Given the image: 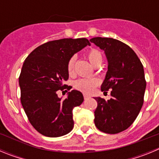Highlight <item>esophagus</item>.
Masks as SVG:
<instances>
[{
  "instance_id": "1",
  "label": "esophagus",
  "mask_w": 159,
  "mask_h": 159,
  "mask_svg": "<svg viewBox=\"0 0 159 159\" xmlns=\"http://www.w3.org/2000/svg\"><path fill=\"white\" fill-rule=\"evenodd\" d=\"M84 99H88V98H89V95H87V94H84Z\"/></svg>"
}]
</instances>
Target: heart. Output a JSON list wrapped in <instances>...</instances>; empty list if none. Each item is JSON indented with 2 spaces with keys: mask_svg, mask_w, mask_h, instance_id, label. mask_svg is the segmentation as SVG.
<instances>
[{
  "mask_svg": "<svg viewBox=\"0 0 159 159\" xmlns=\"http://www.w3.org/2000/svg\"><path fill=\"white\" fill-rule=\"evenodd\" d=\"M89 62L95 66L99 62H102V56L99 51L95 49L90 50L87 54ZM75 57H71L67 63V71L70 75H73L75 74ZM99 84V80L96 78H84L77 80L74 85L76 89L80 90L81 92L85 93H91L94 90V88Z\"/></svg>",
  "mask_w": 159,
  "mask_h": 159,
  "instance_id": "obj_1",
  "label": "heart"
}]
</instances>
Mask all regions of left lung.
Instances as JSON below:
<instances>
[{"instance_id": "8db88e82", "label": "left lung", "mask_w": 159, "mask_h": 159, "mask_svg": "<svg viewBox=\"0 0 159 159\" xmlns=\"http://www.w3.org/2000/svg\"><path fill=\"white\" fill-rule=\"evenodd\" d=\"M90 41L104 52L107 60L101 91L112 90L109 100L94 98L97 102L94 121L101 131L117 134L134 123L143 107L147 86L143 66L136 53L123 42L107 37H94Z\"/></svg>"}]
</instances>
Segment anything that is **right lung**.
<instances>
[{
    "label": "right lung",
    "mask_w": 159,
    "mask_h": 159,
    "mask_svg": "<svg viewBox=\"0 0 159 159\" xmlns=\"http://www.w3.org/2000/svg\"><path fill=\"white\" fill-rule=\"evenodd\" d=\"M87 45L91 43L86 38L52 40L34 49L24 62L20 101L32 127L43 135L60 137L73 129L72 110L83 102V94L72 90L62 99L57 92L69 76L68 60Z\"/></svg>",
    "instance_id": "1"
}]
</instances>
